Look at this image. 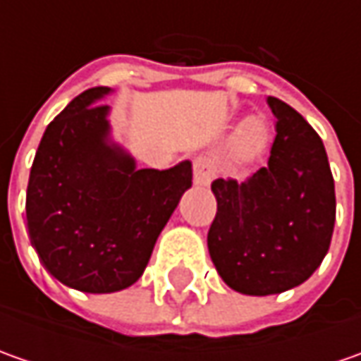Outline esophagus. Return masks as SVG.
I'll return each instance as SVG.
<instances>
[{"instance_id": "obj_1", "label": "esophagus", "mask_w": 361, "mask_h": 361, "mask_svg": "<svg viewBox=\"0 0 361 361\" xmlns=\"http://www.w3.org/2000/svg\"><path fill=\"white\" fill-rule=\"evenodd\" d=\"M192 173H195V183L201 187H207L215 176V162H213V159L201 154L192 160Z\"/></svg>"}]
</instances>
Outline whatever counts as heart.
<instances>
[{
    "label": "heart",
    "mask_w": 361,
    "mask_h": 361,
    "mask_svg": "<svg viewBox=\"0 0 361 361\" xmlns=\"http://www.w3.org/2000/svg\"><path fill=\"white\" fill-rule=\"evenodd\" d=\"M269 132H267V124L261 118H247L239 126V130L233 138V146H231V154L235 160H251L255 159L257 154H261V150L267 145Z\"/></svg>",
    "instance_id": "obj_1"
}]
</instances>
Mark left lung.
<instances>
[{"label":"left lung","mask_w":361,"mask_h":361,"mask_svg":"<svg viewBox=\"0 0 361 361\" xmlns=\"http://www.w3.org/2000/svg\"><path fill=\"white\" fill-rule=\"evenodd\" d=\"M269 160L247 180L216 178L207 245L221 279L243 295H275L307 281L327 255L336 188L317 132L279 98Z\"/></svg>","instance_id":"left-lung-1"}]
</instances>
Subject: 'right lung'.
Here are the masks:
<instances>
[{"mask_svg":"<svg viewBox=\"0 0 361 361\" xmlns=\"http://www.w3.org/2000/svg\"><path fill=\"white\" fill-rule=\"evenodd\" d=\"M112 88L82 92L49 122L25 197L30 241L44 267L84 293H114L140 279L160 231L185 190L192 164L136 169L112 138Z\"/></svg>","mask_w":361,"mask_h":361,"instance_id":"1","label":"right lung"}]
</instances>
